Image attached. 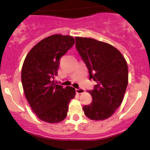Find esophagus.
Listing matches in <instances>:
<instances>
[{"label":"esophagus","instance_id":"1","mask_svg":"<svg viewBox=\"0 0 150 150\" xmlns=\"http://www.w3.org/2000/svg\"><path fill=\"white\" fill-rule=\"evenodd\" d=\"M75 91H76V93H78V94H81V93H84V90H83V88H81L75 89Z\"/></svg>","mask_w":150,"mask_h":150}]
</instances>
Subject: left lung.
I'll use <instances>...</instances> for the list:
<instances>
[{"instance_id": "obj_1", "label": "left lung", "mask_w": 150, "mask_h": 150, "mask_svg": "<svg viewBox=\"0 0 150 150\" xmlns=\"http://www.w3.org/2000/svg\"><path fill=\"white\" fill-rule=\"evenodd\" d=\"M75 47L97 82L88 91L92 103L83 107L85 115L99 121L111 117L122 103L128 83V69L122 54L109 44L87 38H75Z\"/></svg>"}]
</instances>
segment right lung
<instances>
[{"label": "right lung", "instance_id": "add662e5", "mask_svg": "<svg viewBox=\"0 0 150 150\" xmlns=\"http://www.w3.org/2000/svg\"><path fill=\"white\" fill-rule=\"evenodd\" d=\"M75 44L69 35L55 34L39 42L29 52L23 63L21 79L25 97L42 121L59 123L67 115L69 103L75 89L55 82L59 59Z\"/></svg>", "mask_w": 150, "mask_h": 150}]
</instances>
